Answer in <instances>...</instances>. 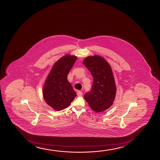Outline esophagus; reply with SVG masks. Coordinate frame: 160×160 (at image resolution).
<instances>
[{
	"instance_id": "esophagus-1",
	"label": "esophagus",
	"mask_w": 160,
	"mask_h": 160,
	"mask_svg": "<svg viewBox=\"0 0 160 160\" xmlns=\"http://www.w3.org/2000/svg\"><path fill=\"white\" fill-rule=\"evenodd\" d=\"M77 95L79 96L82 95V92H81V91H78Z\"/></svg>"
}]
</instances>
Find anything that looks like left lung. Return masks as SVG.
Returning <instances> with one entry per match:
<instances>
[{"instance_id":"1","label":"left lung","mask_w":160,"mask_h":160,"mask_svg":"<svg viewBox=\"0 0 160 160\" xmlns=\"http://www.w3.org/2000/svg\"><path fill=\"white\" fill-rule=\"evenodd\" d=\"M83 63L93 79L91 92L84 95V99L94 111H104L113 105L117 92L111 67L105 58L99 55L88 56Z\"/></svg>"}]
</instances>
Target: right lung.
Returning <instances> with one entry per match:
<instances>
[{"label": "right lung", "instance_id": "obj_1", "mask_svg": "<svg viewBox=\"0 0 160 160\" xmlns=\"http://www.w3.org/2000/svg\"><path fill=\"white\" fill-rule=\"evenodd\" d=\"M77 59L76 56H63L54 63L46 79L42 88L43 98L56 111L68 108L77 96L67 78Z\"/></svg>", "mask_w": 160, "mask_h": 160}]
</instances>
